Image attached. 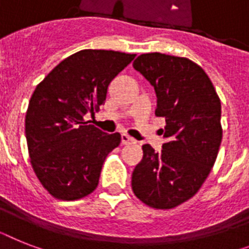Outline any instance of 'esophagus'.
Wrapping results in <instances>:
<instances>
[{"label":"esophagus","mask_w":249,"mask_h":249,"mask_svg":"<svg viewBox=\"0 0 249 249\" xmlns=\"http://www.w3.org/2000/svg\"><path fill=\"white\" fill-rule=\"evenodd\" d=\"M121 143L124 145H128V144H134L135 139H133L131 137H129L128 134H121Z\"/></svg>","instance_id":"1"}]
</instances>
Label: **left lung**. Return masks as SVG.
<instances>
[{
  "instance_id": "1",
  "label": "left lung",
  "mask_w": 249,
  "mask_h": 249,
  "mask_svg": "<svg viewBox=\"0 0 249 249\" xmlns=\"http://www.w3.org/2000/svg\"><path fill=\"white\" fill-rule=\"evenodd\" d=\"M133 67L156 89V115L166 120L167 142L160 152L142 147L131 189L149 208L173 209L199 191L216 160L223 137L220 99L205 71L187 58L145 53Z\"/></svg>"
}]
</instances>
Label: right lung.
I'll return each instance as SVG.
<instances>
[{"instance_id": "obj_1", "label": "right lung", "mask_w": 249, "mask_h": 249, "mask_svg": "<svg viewBox=\"0 0 249 249\" xmlns=\"http://www.w3.org/2000/svg\"><path fill=\"white\" fill-rule=\"evenodd\" d=\"M134 58L114 50H79L36 86L25 134L31 167L55 199L79 200L99 185L104 162L121 135L104 133L85 121V115L99 111L110 82Z\"/></svg>"}]
</instances>
